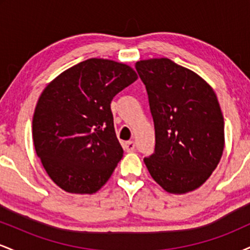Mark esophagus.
<instances>
[{"mask_svg":"<svg viewBox=\"0 0 250 250\" xmlns=\"http://www.w3.org/2000/svg\"><path fill=\"white\" fill-rule=\"evenodd\" d=\"M135 143L133 141H128L125 143V151H134Z\"/></svg>","mask_w":250,"mask_h":250,"instance_id":"1","label":"esophagus"}]
</instances>
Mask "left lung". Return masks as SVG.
Returning a JSON list of instances; mask_svg holds the SVG:
<instances>
[{"label":"left lung","instance_id":"1","mask_svg":"<svg viewBox=\"0 0 250 250\" xmlns=\"http://www.w3.org/2000/svg\"><path fill=\"white\" fill-rule=\"evenodd\" d=\"M148 93L155 150L145 157L149 174L166 191L200 188L219 165L225 121L213 88L193 70L171 60L135 63Z\"/></svg>","mask_w":250,"mask_h":250}]
</instances>
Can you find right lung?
<instances>
[{"instance_id": "obj_1", "label": "right lung", "mask_w": 250, "mask_h": 250, "mask_svg": "<svg viewBox=\"0 0 250 250\" xmlns=\"http://www.w3.org/2000/svg\"><path fill=\"white\" fill-rule=\"evenodd\" d=\"M137 80L125 63L89 59L64 70L39 97L33 141L51 181L70 194H94L123 156L111 100Z\"/></svg>"}]
</instances>
